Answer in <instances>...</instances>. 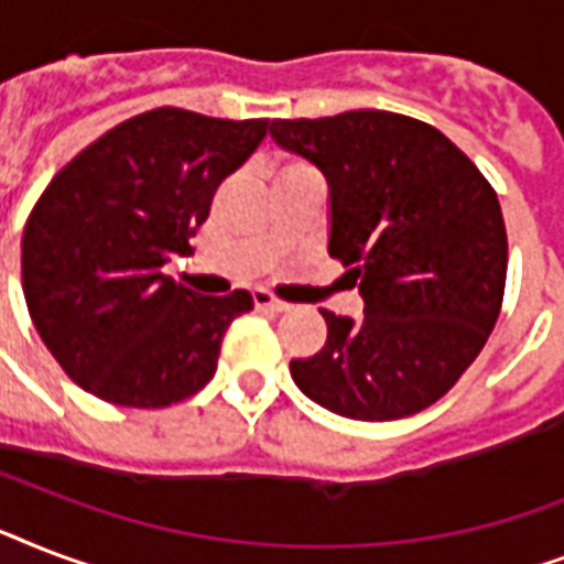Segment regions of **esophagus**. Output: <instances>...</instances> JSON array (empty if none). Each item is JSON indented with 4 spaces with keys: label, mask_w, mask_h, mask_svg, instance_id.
Listing matches in <instances>:
<instances>
[{
    "label": "esophagus",
    "mask_w": 564,
    "mask_h": 564,
    "mask_svg": "<svg viewBox=\"0 0 564 564\" xmlns=\"http://www.w3.org/2000/svg\"><path fill=\"white\" fill-rule=\"evenodd\" d=\"M251 299H254L257 307L272 310V313H286V310H290V304H286V301L274 299V295H269V292H263V290H257Z\"/></svg>",
    "instance_id": "esophagus-1"
}]
</instances>
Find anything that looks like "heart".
<instances>
[{
	"mask_svg": "<svg viewBox=\"0 0 564 564\" xmlns=\"http://www.w3.org/2000/svg\"><path fill=\"white\" fill-rule=\"evenodd\" d=\"M301 170H307V166H301V163H278V166H274V178L290 175V172H301Z\"/></svg>",
	"mask_w": 564,
	"mask_h": 564,
	"instance_id": "obj_1",
	"label": "heart"
}]
</instances>
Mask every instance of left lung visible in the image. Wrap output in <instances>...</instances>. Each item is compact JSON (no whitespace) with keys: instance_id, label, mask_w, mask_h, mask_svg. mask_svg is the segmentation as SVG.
Returning a JSON list of instances; mask_svg holds the SVG:
<instances>
[{"instance_id":"8db88e82","label":"left lung","mask_w":564,"mask_h":564,"mask_svg":"<svg viewBox=\"0 0 564 564\" xmlns=\"http://www.w3.org/2000/svg\"><path fill=\"white\" fill-rule=\"evenodd\" d=\"M272 140L327 181V251L362 316L322 310L327 343L290 362L301 392L357 421L436 403L477 360L507 283V228L480 170L427 122L389 110L274 119Z\"/></svg>"}]
</instances>
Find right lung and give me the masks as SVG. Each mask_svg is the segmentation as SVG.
Returning a JSON list of instances; mask_svg holds the SVG:
<instances>
[{"mask_svg":"<svg viewBox=\"0 0 564 564\" xmlns=\"http://www.w3.org/2000/svg\"><path fill=\"white\" fill-rule=\"evenodd\" d=\"M265 128L149 110L87 145L40 195L22 230V292L40 339L84 392L158 410L210 380L251 295H198L163 265L187 254L213 193Z\"/></svg>","mask_w":564,"mask_h":564,"instance_id":"add662e5","label":"right lung"}]
</instances>
